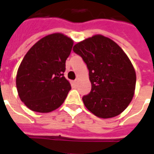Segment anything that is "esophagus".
<instances>
[{
    "instance_id": "34e87169",
    "label": "esophagus",
    "mask_w": 154,
    "mask_h": 154,
    "mask_svg": "<svg viewBox=\"0 0 154 154\" xmlns=\"http://www.w3.org/2000/svg\"><path fill=\"white\" fill-rule=\"evenodd\" d=\"M73 83H74L75 85H77V84H78V80H75L74 82H73Z\"/></svg>"
}]
</instances>
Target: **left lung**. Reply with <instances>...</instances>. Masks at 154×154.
<instances>
[{"label":"left lung","mask_w":154,"mask_h":154,"mask_svg":"<svg viewBox=\"0 0 154 154\" xmlns=\"http://www.w3.org/2000/svg\"><path fill=\"white\" fill-rule=\"evenodd\" d=\"M73 51L89 69L91 91L82 97L84 105L100 118H111L124 111L134 97L136 72L118 45L102 35L78 42Z\"/></svg>","instance_id":"1"}]
</instances>
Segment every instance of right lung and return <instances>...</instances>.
<instances>
[{"label":"right lung","instance_id":"add662e5","mask_svg":"<svg viewBox=\"0 0 154 154\" xmlns=\"http://www.w3.org/2000/svg\"><path fill=\"white\" fill-rule=\"evenodd\" d=\"M72 45L71 38L56 32L39 40L25 54L16 85L19 97L29 109L49 112L65 101L71 85L64 72Z\"/></svg>","mask_w":154,"mask_h":154}]
</instances>
